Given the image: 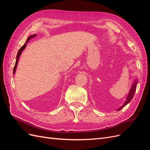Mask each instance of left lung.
Returning <instances> with one entry per match:
<instances>
[{
  "mask_svg": "<svg viewBox=\"0 0 150 150\" xmlns=\"http://www.w3.org/2000/svg\"><path fill=\"white\" fill-rule=\"evenodd\" d=\"M137 84H138V81H137V80H135V81H134V83L133 84L132 88H131V90H130V91H129V93L128 96H127V98H126V101H125V103L123 104V105L121 106L118 109V110H117V111L120 110L121 109H122V108L125 107V106L126 105V104H128V103L131 101V99H133V96H134V94L135 91H136V89H137Z\"/></svg>",
  "mask_w": 150,
  "mask_h": 150,
  "instance_id": "1",
  "label": "left lung"
}]
</instances>
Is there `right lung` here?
Instances as JSON below:
<instances>
[{"label":"right lung","instance_id":"1","mask_svg":"<svg viewBox=\"0 0 150 150\" xmlns=\"http://www.w3.org/2000/svg\"><path fill=\"white\" fill-rule=\"evenodd\" d=\"M36 35H36V34H34V35H32L29 36V37L28 38V39H27V40H26V42L24 44V46H22L20 48L19 51H18V53H17V57H16V64H15L14 67H13V74H15V72H16V68H17V63H18V61H19V57H20V56H21V53H22V51H23V50L25 48V47H26V46H27V45H26V43L28 42L30 39H32V38H33L35 37Z\"/></svg>","mask_w":150,"mask_h":150}]
</instances>
